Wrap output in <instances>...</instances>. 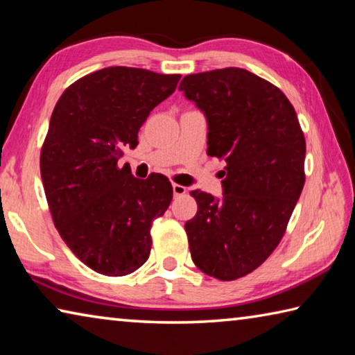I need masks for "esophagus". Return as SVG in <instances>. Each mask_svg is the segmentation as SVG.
I'll return each mask as SVG.
<instances>
[{"label": "esophagus", "mask_w": 355, "mask_h": 355, "mask_svg": "<svg viewBox=\"0 0 355 355\" xmlns=\"http://www.w3.org/2000/svg\"><path fill=\"white\" fill-rule=\"evenodd\" d=\"M172 189H173V196H175V197L184 196L186 192H188V191H186L184 186H182V184H177V183H173V184H172Z\"/></svg>", "instance_id": "1"}]
</instances>
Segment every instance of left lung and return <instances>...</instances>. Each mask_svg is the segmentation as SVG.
<instances>
[{"instance_id":"left-lung-1","label":"left lung","mask_w":355,"mask_h":355,"mask_svg":"<svg viewBox=\"0 0 355 355\" xmlns=\"http://www.w3.org/2000/svg\"><path fill=\"white\" fill-rule=\"evenodd\" d=\"M180 91L208 120V155L225 161L224 196L192 191L186 222L192 261L219 280L250 274L286 232L305 183V137L290 100L249 70L188 75Z\"/></svg>"}]
</instances>
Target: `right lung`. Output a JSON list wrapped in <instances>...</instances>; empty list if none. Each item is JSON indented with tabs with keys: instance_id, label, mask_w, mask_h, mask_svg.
I'll list each match as a JSON object with an SVG mask.
<instances>
[{
	"instance_id": "1",
	"label": "right lung",
	"mask_w": 355,
	"mask_h": 355,
	"mask_svg": "<svg viewBox=\"0 0 355 355\" xmlns=\"http://www.w3.org/2000/svg\"><path fill=\"white\" fill-rule=\"evenodd\" d=\"M180 78L101 69L70 84L53 110L40 150L45 197L64 243L95 272L122 277L150 255V228L169 208L172 184L161 173L135 178L119 159Z\"/></svg>"
}]
</instances>
